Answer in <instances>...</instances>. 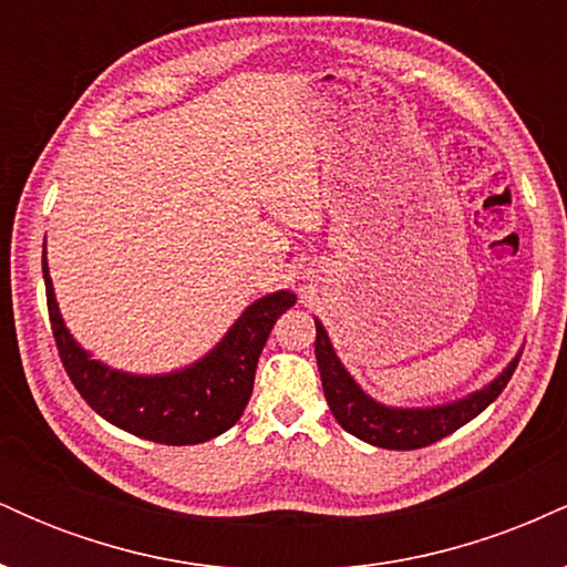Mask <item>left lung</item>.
Here are the masks:
<instances>
[{
	"instance_id": "obj_1",
	"label": "left lung",
	"mask_w": 567,
	"mask_h": 567,
	"mask_svg": "<svg viewBox=\"0 0 567 567\" xmlns=\"http://www.w3.org/2000/svg\"><path fill=\"white\" fill-rule=\"evenodd\" d=\"M315 324L317 365H320L324 400H328L330 410H333L336 421L349 434H354V437L365 440L375 447H386V451H415V447H426L432 442L453 434L455 429L470 424L474 415L483 413L504 392V386L509 383L514 368L519 362V357H514L496 381H491L480 392L464 396V400L447 402V405L437 408H386L357 386V381L351 379L347 368L336 357L333 343H330L328 333H324L322 322L315 320Z\"/></svg>"
}]
</instances>
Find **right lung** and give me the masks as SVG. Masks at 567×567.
<instances>
[{
    "label": "right lung",
    "instance_id": "obj_1",
    "mask_svg": "<svg viewBox=\"0 0 567 567\" xmlns=\"http://www.w3.org/2000/svg\"><path fill=\"white\" fill-rule=\"evenodd\" d=\"M42 271L55 347L76 392L109 424L162 445H197L237 424L252 394L266 338L277 317L296 303L290 290L258 298L199 362L167 375H133L93 360L71 338L58 311L44 252Z\"/></svg>",
    "mask_w": 567,
    "mask_h": 567
}]
</instances>
